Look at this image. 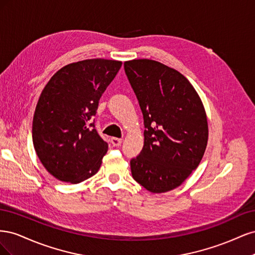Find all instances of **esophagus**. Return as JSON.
I'll return each mask as SVG.
<instances>
[{
	"mask_svg": "<svg viewBox=\"0 0 255 255\" xmlns=\"http://www.w3.org/2000/svg\"><path fill=\"white\" fill-rule=\"evenodd\" d=\"M111 142L114 146H119L122 143V139H121V138L113 137V138H111Z\"/></svg>",
	"mask_w": 255,
	"mask_h": 255,
	"instance_id": "34e87169",
	"label": "esophagus"
}]
</instances>
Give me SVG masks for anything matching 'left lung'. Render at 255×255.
I'll return each instance as SVG.
<instances>
[{
  "mask_svg": "<svg viewBox=\"0 0 255 255\" xmlns=\"http://www.w3.org/2000/svg\"><path fill=\"white\" fill-rule=\"evenodd\" d=\"M125 70L143 115L144 144L130 160L136 182L154 194L170 191L201 161L208 140L207 117L194 86L175 69L133 59Z\"/></svg>",
  "mask_w": 255,
  "mask_h": 255,
  "instance_id": "8db88e82",
  "label": "left lung"
}]
</instances>
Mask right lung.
I'll return each instance as SVG.
<instances>
[{
    "instance_id": "obj_1",
    "label": "right lung",
    "mask_w": 255,
    "mask_h": 255,
    "mask_svg": "<svg viewBox=\"0 0 255 255\" xmlns=\"http://www.w3.org/2000/svg\"><path fill=\"white\" fill-rule=\"evenodd\" d=\"M122 61L92 58L54 74L38 100L33 143L41 164L61 182L78 184L95 175L109 150L91 119Z\"/></svg>"
}]
</instances>
